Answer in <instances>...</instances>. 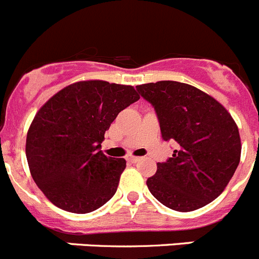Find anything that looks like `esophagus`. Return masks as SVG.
Returning <instances> with one entry per match:
<instances>
[{
	"mask_svg": "<svg viewBox=\"0 0 259 259\" xmlns=\"http://www.w3.org/2000/svg\"><path fill=\"white\" fill-rule=\"evenodd\" d=\"M139 159H141V157L133 156V154H130V156H127V161H130V162H133V163L138 162V161H139Z\"/></svg>",
	"mask_w": 259,
	"mask_h": 259,
	"instance_id": "esophagus-1",
	"label": "esophagus"
}]
</instances>
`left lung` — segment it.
I'll return each mask as SVG.
<instances>
[{
	"instance_id": "1",
	"label": "left lung",
	"mask_w": 259,
	"mask_h": 259,
	"mask_svg": "<svg viewBox=\"0 0 259 259\" xmlns=\"http://www.w3.org/2000/svg\"><path fill=\"white\" fill-rule=\"evenodd\" d=\"M154 107L163 141L178 143L172 157L157 163L147 187L163 206L189 212L216 199L240 162L239 129L229 111L209 94L172 80L137 85Z\"/></svg>"
}]
</instances>
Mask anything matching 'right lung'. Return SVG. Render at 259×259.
<instances>
[{
    "mask_svg": "<svg viewBox=\"0 0 259 259\" xmlns=\"http://www.w3.org/2000/svg\"><path fill=\"white\" fill-rule=\"evenodd\" d=\"M141 97L134 87L84 80L65 87L35 113L25 153L31 178L64 211L89 213L113 197L124 158L100 151L105 133Z\"/></svg>",
    "mask_w": 259,
    "mask_h": 259,
    "instance_id": "1",
    "label": "right lung"
}]
</instances>
